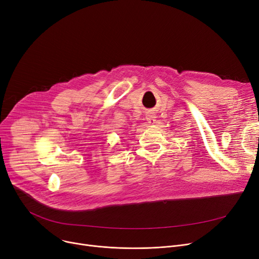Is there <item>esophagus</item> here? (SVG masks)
I'll return each instance as SVG.
<instances>
[{"label": "esophagus", "instance_id": "obj_1", "mask_svg": "<svg viewBox=\"0 0 259 259\" xmlns=\"http://www.w3.org/2000/svg\"><path fill=\"white\" fill-rule=\"evenodd\" d=\"M146 119L148 121V124H150V125H152V124H154V122H155V116L152 113H148L146 115Z\"/></svg>", "mask_w": 259, "mask_h": 259}]
</instances>
